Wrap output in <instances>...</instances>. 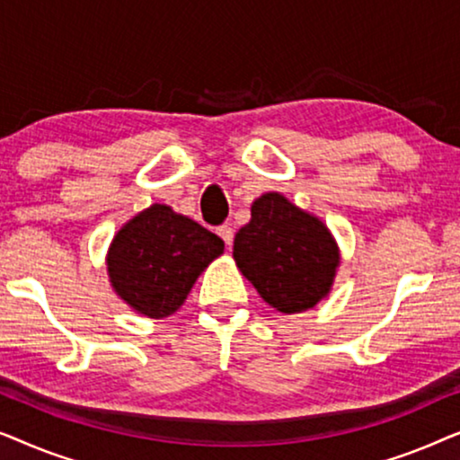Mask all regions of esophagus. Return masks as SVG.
Masks as SVG:
<instances>
[{
	"instance_id": "34e87169",
	"label": "esophagus",
	"mask_w": 460,
	"mask_h": 460,
	"mask_svg": "<svg viewBox=\"0 0 460 460\" xmlns=\"http://www.w3.org/2000/svg\"><path fill=\"white\" fill-rule=\"evenodd\" d=\"M217 236L226 243V247H232V241H234V230H232L228 224H224L217 228Z\"/></svg>"
}]
</instances>
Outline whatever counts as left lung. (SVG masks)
<instances>
[{
  "label": "left lung",
  "instance_id": "8db88e82",
  "mask_svg": "<svg viewBox=\"0 0 460 460\" xmlns=\"http://www.w3.org/2000/svg\"><path fill=\"white\" fill-rule=\"evenodd\" d=\"M232 257L260 297L282 314L312 310L323 301L341 263L323 219L280 192L253 200L251 222L236 232Z\"/></svg>",
  "mask_w": 460,
  "mask_h": 460
}]
</instances>
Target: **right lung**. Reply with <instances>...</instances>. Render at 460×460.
Instances as JSON below:
<instances>
[{
    "instance_id": "1",
    "label": "right lung",
    "mask_w": 460,
    "mask_h": 460,
    "mask_svg": "<svg viewBox=\"0 0 460 460\" xmlns=\"http://www.w3.org/2000/svg\"><path fill=\"white\" fill-rule=\"evenodd\" d=\"M222 253V238L155 203L119 228L106 253V272L112 291L131 310L161 320L180 310L199 276Z\"/></svg>"
}]
</instances>
